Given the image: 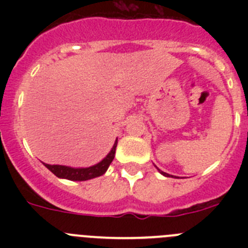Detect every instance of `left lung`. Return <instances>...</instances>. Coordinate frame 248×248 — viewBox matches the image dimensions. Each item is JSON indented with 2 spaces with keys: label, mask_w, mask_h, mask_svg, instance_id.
Masks as SVG:
<instances>
[{
  "label": "left lung",
  "mask_w": 248,
  "mask_h": 248,
  "mask_svg": "<svg viewBox=\"0 0 248 248\" xmlns=\"http://www.w3.org/2000/svg\"><path fill=\"white\" fill-rule=\"evenodd\" d=\"M161 174H163L164 176H169V174H166V172H164V171H161Z\"/></svg>",
  "instance_id": "8db88e82"
}]
</instances>
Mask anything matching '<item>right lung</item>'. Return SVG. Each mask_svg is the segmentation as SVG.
<instances>
[{"label":"right lung","instance_id":"right-lung-1","mask_svg":"<svg viewBox=\"0 0 248 248\" xmlns=\"http://www.w3.org/2000/svg\"><path fill=\"white\" fill-rule=\"evenodd\" d=\"M118 140H115L114 143V146L111 148L110 153L107 155V157L98 163L97 165L91 166V168H85V169H74L69 168V166H63V165H48V164H45L46 168L48 170L53 172L56 176L62 177V179H68V180H73V181H85L89 180V179H93V177H98L100 175L104 174L107 171V169L109 168L110 163L113 161L114 155H115V148H117Z\"/></svg>","mask_w":248,"mask_h":248}]
</instances>
